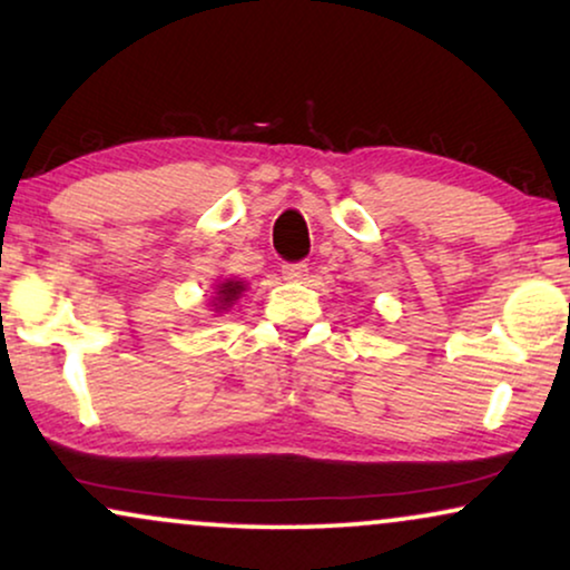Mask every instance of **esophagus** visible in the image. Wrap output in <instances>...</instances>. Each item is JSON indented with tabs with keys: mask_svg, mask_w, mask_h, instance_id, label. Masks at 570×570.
<instances>
[{
	"mask_svg": "<svg viewBox=\"0 0 570 570\" xmlns=\"http://www.w3.org/2000/svg\"><path fill=\"white\" fill-rule=\"evenodd\" d=\"M306 275H308L306 264H285L283 267V277L287 283H301V279H306Z\"/></svg>",
	"mask_w": 570,
	"mask_h": 570,
	"instance_id": "esophagus-1",
	"label": "esophagus"
}]
</instances>
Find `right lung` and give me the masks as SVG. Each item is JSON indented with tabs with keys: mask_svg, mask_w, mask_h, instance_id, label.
I'll list each match as a JSON object with an SVG mask.
<instances>
[{
	"mask_svg": "<svg viewBox=\"0 0 570 570\" xmlns=\"http://www.w3.org/2000/svg\"><path fill=\"white\" fill-rule=\"evenodd\" d=\"M246 279H235V277H227L222 279V283L214 287V295H212V312L214 314H225L230 312V308L238 303V298L243 293H246Z\"/></svg>",
	"mask_w": 570,
	"mask_h": 570,
	"instance_id": "1",
	"label": "right lung"
}]
</instances>
